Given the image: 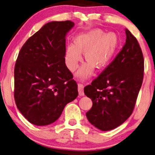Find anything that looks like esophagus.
Returning a JSON list of instances; mask_svg holds the SVG:
<instances>
[{
	"mask_svg": "<svg viewBox=\"0 0 155 155\" xmlns=\"http://www.w3.org/2000/svg\"><path fill=\"white\" fill-rule=\"evenodd\" d=\"M83 89H84V87H83V85L82 84H78V93H79V95L81 96H84V90H83Z\"/></svg>",
	"mask_w": 155,
	"mask_h": 155,
	"instance_id": "esophagus-1",
	"label": "esophagus"
}]
</instances>
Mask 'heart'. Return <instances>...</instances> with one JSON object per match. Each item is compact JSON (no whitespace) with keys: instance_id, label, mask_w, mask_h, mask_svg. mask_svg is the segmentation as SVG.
<instances>
[{"instance_id":"heart-1","label":"heart","mask_w":155,"mask_h":155,"mask_svg":"<svg viewBox=\"0 0 155 155\" xmlns=\"http://www.w3.org/2000/svg\"><path fill=\"white\" fill-rule=\"evenodd\" d=\"M119 44L116 33H105L101 29L94 28L81 33L74 38V45L70 44L65 51V61L68 69L75 71L82 59V53L88 63L83 65L78 74L85 77L92 73L94 66L105 68L113 59Z\"/></svg>"}]
</instances>
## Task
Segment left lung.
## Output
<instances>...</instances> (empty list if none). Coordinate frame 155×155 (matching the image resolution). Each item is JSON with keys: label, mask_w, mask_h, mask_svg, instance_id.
Listing matches in <instances>:
<instances>
[{"label": "left lung", "mask_w": 155, "mask_h": 155, "mask_svg": "<svg viewBox=\"0 0 155 155\" xmlns=\"http://www.w3.org/2000/svg\"><path fill=\"white\" fill-rule=\"evenodd\" d=\"M124 45L115 59L91 84L84 94L93 105L86 113L89 122L101 131L124 123L133 113L144 74V59L137 39L125 29Z\"/></svg>", "instance_id": "left-lung-1"}]
</instances>
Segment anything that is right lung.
Wrapping results in <instances>:
<instances>
[{
	"label": "right lung",
	"mask_w": 155,
	"mask_h": 155,
	"mask_svg": "<svg viewBox=\"0 0 155 155\" xmlns=\"http://www.w3.org/2000/svg\"><path fill=\"white\" fill-rule=\"evenodd\" d=\"M71 21L46 24L29 38L15 66V104L31 124L54 122L78 95V84L65 64L66 35Z\"/></svg>",
	"instance_id": "add662e5"
}]
</instances>
